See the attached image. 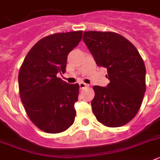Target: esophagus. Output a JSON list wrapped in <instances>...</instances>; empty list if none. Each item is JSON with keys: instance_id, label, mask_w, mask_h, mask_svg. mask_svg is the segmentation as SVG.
<instances>
[{"instance_id": "esophagus-1", "label": "esophagus", "mask_w": 160, "mask_h": 160, "mask_svg": "<svg viewBox=\"0 0 160 160\" xmlns=\"http://www.w3.org/2000/svg\"><path fill=\"white\" fill-rule=\"evenodd\" d=\"M79 85H80V89H84L85 87L89 86V84H85V83H84V82H80V84H79Z\"/></svg>"}]
</instances>
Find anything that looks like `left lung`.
I'll use <instances>...</instances> for the list:
<instances>
[{
	"mask_svg": "<svg viewBox=\"0 0 160 160\" xmlns=\"http://www.w3.org/2000/svg\"><path fill=\"white\" fill-rule=\"evenodd\" d=\"M83 40L98 67H105L110 83L94 85L91 102L97 120L108 127L125 125L133 119L145 92V67L136 47L113 32H84Z\"/></svg>",
	"mask_w": 160,
	"mask_h": 160,
	"instance_id": "8db88e82",
	"label": "left lung"
}]
</instances>
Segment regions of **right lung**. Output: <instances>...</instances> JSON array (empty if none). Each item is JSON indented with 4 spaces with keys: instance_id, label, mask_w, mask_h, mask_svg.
<instances>
[{
    "instance_id": "add662e5",
    "label": "right lung",
    "mask_w": 160,
    "mask_h": 160,
    "mask_svg": "<svg viewBox=\"0 0 160 160\" xmlns=\"http://www.w3.org/2000/svg\"><path fill=\"white\" fill-rule=\"evenodd\" d=\"M82 33H54L40 39L19 69V95L26 113L48 133L64 132L75 121L79 84H68L57 75L65 73L67 56L80 42Z\"/></svg>"
}]
</instances>
